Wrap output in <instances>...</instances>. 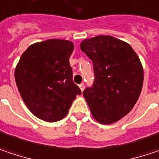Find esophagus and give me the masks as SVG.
Returning <instances> with one entry per match:
<instances>
[{
	"label": "esophagus",
	"instance_id": "34e87169",
	"mask_svg": "<svg viewBox=\"0 0 159 159\" xmlns=\"http://www.w3.org/2000/svg\"><path fill=\"white\" fill-rule=\"evenodd\" d=\"M79 87L80 89H81V91L83 92V91L84 90V84H79Z\"/></svg>",
	"mask_w": 159,
	"mask_h": 159
}]
</instances>
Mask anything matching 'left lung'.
Here are the masks:
<instances>
[{
    "instance_id": "obj_1",
    "label": "left lung",
    "mask_w": 159,
    "mask_h": 159,
    "mask_svg": "<svg viewBox=\"0 0 159 159\" xmlns=\"http://www.w3.org/2000/svg\"><path fill=\"white\" fill-rule=\"evenodd\" d=\"M81 49L93 64L94 80L84 92L93 118L102 124L127 115L139 97L143 69L132 48L111 36L84 39Z\"/></svg>"
}]
</instances>
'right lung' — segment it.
Masks as SVG:
<instances>
[{"label": "right lung", "mask_w": 159, "mask_h": 159, "mask_svg": "<svg viewBox=\"0 0 159 159\" xmlns=\"http://www.w3.org/2000/svg\"><path fill=\"white\" fill-rule=\"evenodd\" d=\"M74 44L48 39L30 46L15 70V81L25 104L35 116L48 122L66 116L80 88L73 82L69 57Z\"/></svg>", "instance_id": "obj_1"}]
</instances>
